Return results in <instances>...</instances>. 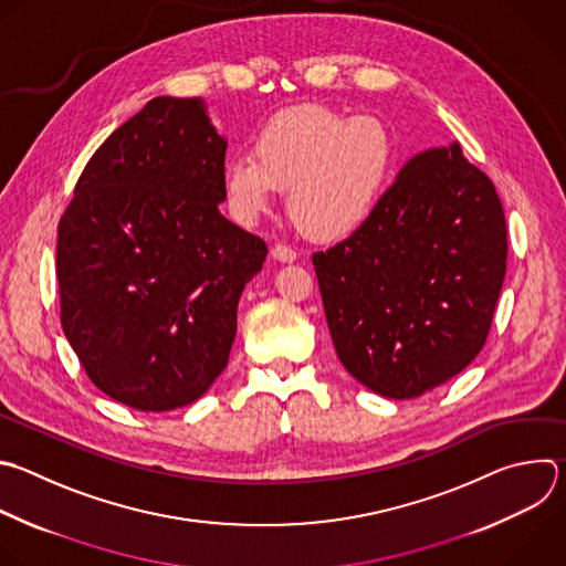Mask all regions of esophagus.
I'll list each match as a JSON object with an SVG mask.
<instances>
[{
	"instance_id": "esophagus-1",
	"label": "esophagus",
	"mask_w": 566,
	"mask_h": 566,
	"mask_svg": "<svg viewBox=\"0 0 566 566\" xmlns=\"http://www.w3.org/2000/svg\"><path fill=\"white\" fill-rule=\"evenodd\" d=\"M271 255H273V260H277V262H282V264H291V262H295V258H297V253H295L291 247H286V244H275V247L271 249Z\"/></svg>"
}]
</instances>
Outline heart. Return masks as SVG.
Instances as JSON below:
<instances>
[{
	"instance_id": "1",
	"label": "heart",
	"mask_w": 566,
	"mask_h": 566,
	"mask_svg": "<svg viewBox=\"0 0 566 566\" xmlns=\"http://www.w3.org/2000/svg\"><path fill=\"white\" fill-rule=\"evenodd\" d=\"M394 161V137L378 117L302 106L262 126L251 157L224 164L222 184L242 224H255L289 188V213L304 233L342 240L373 216Z\"/></svg>"
}]
</instances>
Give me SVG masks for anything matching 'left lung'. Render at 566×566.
I'll return each mask as SVG.
<instances>
[{
    "mask_svg": "<svg viewBox=\"0 0 566 566\" xmlns=\"http://www.w3.org/2000/svg\"><path fill=\"white\" fill-rule=\"evenodd\" d=\"M313 266L344 368L385 398H418L486 342L506 273L502 202L458 142L422 150Z\"/></svg>",
    "mask_w": 566,
    "mask_h": 566,
    "instance_id": "left-lung-1",
    "label": "left lung"
}]
</instances>
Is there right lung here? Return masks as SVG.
I'll return each mask as SVG.
<instances>
[{"instance_id": "obj_1", "label": "right lung", "mask_w": 566, "mask_h": 566, "mask_svg": "<svg viewBox=\"0 0 566 566\" xmlns=\"http://www.w3.org/2000/svg\"><path fill=\"white\" fill-rule=\"evenodd\" d=\"M227 139L198 97H155L93 153L57 229L62 326L137 411L202 398L229 364L266 244L220 213Z\"/></svg>"}]
</instances>
